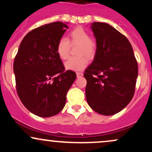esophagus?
<instances>
[{"mask_svg":"<svg viewBox=\"0 0 152 152\" xmlns=\"http://www.w3.org/2000/svg\"><path fill=\"white\" fill-rule=\"evenodd\" d=\"M83 74H82V73H81V72H77L76 73V76H77V78H80V77H81V76H83Z\"/></svg>","mask_w":152,"mask_h":152,"instance_id":"34e87169","label":"esophagus"}]
</instances>
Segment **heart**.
<instances>
[{"label": "heart", "mask_w": 152, "mask_h": 152, "mask_svg": "<svg viewBox=\"0 0 152 152\" xmlns=\"http://www.w3.org/2000/svg\"><path fill=\"white\" fill-rule=\"evenodd\" d=\"M69 42L71 44H78L76 53L79 56L71 57L66 61L64 64L66 69L74 71L83 70L87 65V60L84 56L88 59L93 58L96 54V45L91 39L89 34L84 28L82 27L76 28L69 34V40L61 38L57 43L56 53L62 60H65L69 57Z\"/></svg>", "instance_id": "b5f03b06"}]
</instances>
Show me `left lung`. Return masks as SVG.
I'll use <instances>...</instances> for the list:
<instances>
[{
	"instance_id": "left-lung-1",
	"label": "left lung",
	"mask_w": 152,
	"mask_h": 152,
	"mask_svg": "<svg viewBox=\"0 0 152 152\" xmlns=\"http://www.w3.org/2000/svg\"><path fill=\"white\" fill-rule=\"evenodd\" d=\"M90 27L96 50L83 74L86 100L96 112L111 116L124 109L133 98L137 61L129 40L113 26L94 22Z\"/></svg>"
}]
</instances>
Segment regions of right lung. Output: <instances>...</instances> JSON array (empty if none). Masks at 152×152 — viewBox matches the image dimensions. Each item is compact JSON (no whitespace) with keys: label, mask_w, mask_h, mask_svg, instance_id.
<instances>
[{"label":"right lung","mask_w":152,"mask_h":152,"mask_svg":"<svg viewBox=\"0 0 152 152\" xmlns=\"http://www.w3.org/2000/svg\"><path fill=\"white\" fill-rule=\"evenodd\" d=\"M67 23L53 22L28 33L13 63L19 98L26 109L40 117L53 116L64 109L66 94L76 78L74 71H65L56 53Z\"/></svg>","instance_id":"add662e5"}]
</instances>
